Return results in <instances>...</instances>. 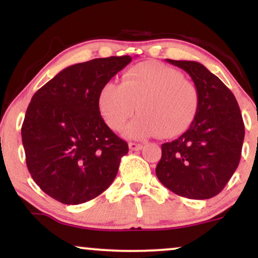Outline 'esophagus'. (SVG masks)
Masks as SVG:
<instances>
[{"instance_id": "obj_1", "label": "esophagus", "mask_w": 258, "mask_h": 258, "mask_svg": "<svg viewBox=\"0 0 258 258\" xmlns=\"http://www.w3.org/2000/svg\"><path fill=\"white\" fill-rule=\"evenodd\" d=\"M128 147L131 150H135V152H137V150H141L142 149V144L141 143H135V142H130L128 143Z\"/></svg>"}]
</instances>
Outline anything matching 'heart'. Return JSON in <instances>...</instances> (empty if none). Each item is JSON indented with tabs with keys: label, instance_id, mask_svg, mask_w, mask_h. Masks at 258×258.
I'll return each mask as SVG.
<instances>
[{
	"label": "heart",
	"instance_id": "heart-1",
	"mask_svg": "<svg viewBox=\"0 0 258 258\" xmlns=\"http://www.w3.org/2000/svg\"><path fill=\"white\" fill-rule=\"evenodd\" d=\"M199 90L174 68L159 61L133 65L121 84L106 82L97 104L106 125L121 131L135 109L137 116L128 123L125 136L144 139L159 133L173 137L190 125L199 106Z\"/></svg>",
	"mask_w": 258,
	"mask_h": 258
}]
</instances>
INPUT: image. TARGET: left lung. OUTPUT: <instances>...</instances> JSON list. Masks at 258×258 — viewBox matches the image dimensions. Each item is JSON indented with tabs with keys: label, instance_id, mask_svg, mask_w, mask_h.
I'll list each match as a JSON object with an SVG mask.
<instances>
[{
	"label": "left lung",
	"instance_id": "obj_1",
	"mask_svg": "<svg viewBox=\"0 0 258 258\" xmlns=\"http://www.w3.org/2000/svg\"><path fill=\"white\" fill-rule=\"evenodd\" d=\"M166 60L189 74L200 99L189 128L161 146L156 176L174 194L210 199L223 190L240 161L245 136L240 108L232 91L203 64Z\"/></svg>",
	"mask_w": 258,
	"mask_h": 258
}]
</instances>
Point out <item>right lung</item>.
Instances as JSON below:
<instances>
[{
    "instance_id": "1",
    "label": "right lung",
    "mask_w": 258,
    "mask_h": 258,
    "mask_svg": "<svg viewBox=\"0 0 258 258\" xmlns=\"http://www.w3.org/2000/svg\"><path fill=\"white\" fill-rule=\"evenodd\" d=\"M132 58H97L65 68L32 96L22 126L26 166L47 195L78 205L102 194L128 146L104 122L103 85Z\"/></svg>"
}]
</instances>
